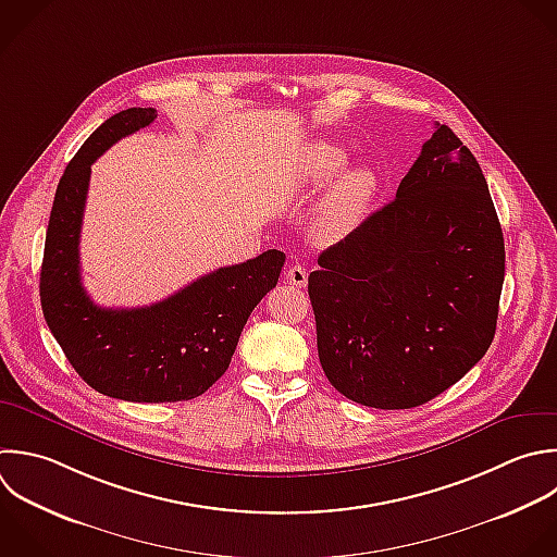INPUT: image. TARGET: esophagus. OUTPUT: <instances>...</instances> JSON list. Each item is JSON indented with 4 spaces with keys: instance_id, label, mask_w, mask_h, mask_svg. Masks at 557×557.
<instances>
[{
    "instance_id": "obj_1",
    "label": "esophagus",
    "mask_w": 557,
    "mask_h": 557,
    "mask_svg": "<svg viewBox=\"0 0 557 557\" xmlns=\"http://www.w3.org/2000/svg\"><path fill=\"white\" fill-rule=\"evenodd\" d=\"M287 283L294 287H305L307 285V270L300 263H294L287 270Z\"/></svg>"
}]
</instances>
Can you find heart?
I'll list each match as a JSON object with an SVG mask.
<instances>
[{"mask_svg": "<svg viewBox=\"0 0 557 557\" xmlns=\"http://www.w3.org/2000/svg\"><path fill=\"white\" fill-rule=\"evenodd\" d=\"M346 152L333 144H313L300 165L296 191H315L331 183L346 165ZM376 194V176L366 168L346 172L324 200L318 218L315 233L324 242L344 237L368 211Z\"/></svg>", "mask_w": 557, "mask_h": 557, "instance_id": "1", "label": "heart"}]
</instances>
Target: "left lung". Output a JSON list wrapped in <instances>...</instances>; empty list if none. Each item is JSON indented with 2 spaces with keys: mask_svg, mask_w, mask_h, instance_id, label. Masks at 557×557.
Listing matches in <instances>:
<instances>
[{
  "mask_svg": "<svg viewBox=\"0 0 557 557\" xmlns=\"http://www.w3.org/2000/svg\"><path fill=\"white\" fill-rule=\"evenodd\" d=\"M309 274L318 357L331 385L376 409L418 407L490 348L505 244L483 172L435 124L396 189Z\"/></svg>",
  "mask_w": 557,
  "mask_h": 557,
  "instance_id": "left-lung-1",
  "label": "left lung"
}]
</instances>
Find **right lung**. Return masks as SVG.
I'll use <instances>...</instances> for the list:
<instances>
[{"mask_svg":"<svg viewBox=\"0 0 557 557\" xmlns=\"http://www.w3.org/2000/svg\"><path fill=\"white\" fill-rule=\"evenodd\" d=\"M154 120V109H126L83 144L59 183L41 265L44 315L65 357L94 389L131 403L205 394L226 372L248 315L285 263L281 250H268L137 309H104L87 296L78 246L91 165Z\"/></svg>","mask_w":557,"mask_h":557,"instance_id":"add662e5","label":"right lung"}]
</instances>
